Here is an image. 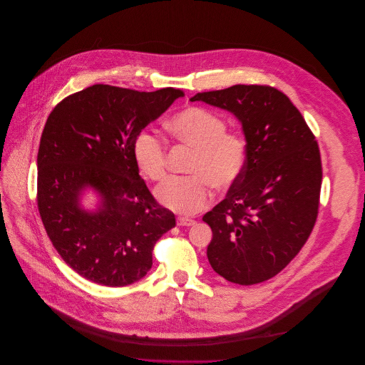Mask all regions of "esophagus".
Masks as SVG:
<instances>
[{"label":"esophagus","instance_id":"esophagus-1","mask_svg":"<svg viewBox=\"0 0 365 365\" xmlns=\"http://www.w3.org/2000/svg\"><path fill=\"white\" fill-rule=\"evenodd\" d=\"M177 225L188 227V226H194L195 220H192V218H188V217H178L177 218Z\"/></svg>","mask_w":365,"mask_h":365}]
</instances>
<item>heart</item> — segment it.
<instances>
[{
    "label": "heart",
    "instance_id": "obj_1",
    "mask_svg": "<svg viewBox=\"0 0 365 365\" xmlns=\"http://www.w3.org/2000/svg\"><path fill=\"white\" fill-rule=\"evenodd\" d=\"M167 126L173 136L195 150L188 178H173L157 190L158 201L177 212L192 214L211 201V185L232 188L247 163V139L227 130L223 116L202 106H188L173 115ZM133 158L142 174L153 181L167 177V142L155 132L145 129L133 142Z\"/></svg>",
    "mask_w": 365,
    "mask_h": 365
}]
</instances>
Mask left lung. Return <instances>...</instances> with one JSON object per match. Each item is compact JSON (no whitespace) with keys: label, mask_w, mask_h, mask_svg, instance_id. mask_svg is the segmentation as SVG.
Here are the masks:
<instances>
[{"label":"left lung","mask_w":365,"mask_h":365,"mask_svg":"<svg viewBox=\"0 0 365 365\" xmlns=\"http://www.w3.org/2000/svg\"><path fill=\"white\" fill-rule=\"evenodd\" d=\"M190 101L232 112L249 145L242 177L202 217L212 232L208 262L229 282H264L299 253L315 226L322 184L315 135L272 86L235 85Z\"/></svg>","instance_id":"8db88e82"}]
</instances>
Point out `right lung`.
I'll list each match as a JSON object with an SVG mask.
<instances>
[{
	"mask_svg": "<svg viewBox=\"0 0 365 365\" xmlns=\"http://www.w3.org/2000/svg\"><path fill=\"white\" fill-rule=\"evenodd\" d=\"M184 92L93 85L64 98L47 118L37 154V207L61 259L110 287L142 279L158 239L175 226L139 177L133 142ZM95 192L98 210L81 198Z\"/></svg>",
	"mask_w": 365,
	"mask_h": 365,
	"instance_id": "add662e5",
	"label": "right lung"
}]
</instances>
